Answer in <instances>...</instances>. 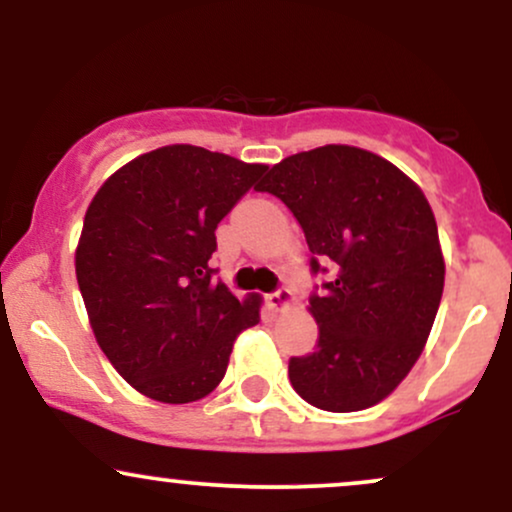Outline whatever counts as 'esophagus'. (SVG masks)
<instances>
[{
	"instance_id": "obj_1",
	"label": "esophagus",
	"mask_w": 512,
	"mask_h": 512,
	"mask_svg": "<svg viewBox=\"0 0 512 512\" xmlns=\"http://www.w3.org/2000/svg\"><path fill=\"white\" fill-rule=\"evenodd\" d=\"M291 303H293V293L289 289H279L267 296V305L272 310H284V308H289Z\"/></svg>"
}]
</instances>
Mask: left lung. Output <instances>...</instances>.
<instances>
[{
  "mask_svg": "<svg viewBox=\"0 0 512 512\" xmlns=\"http://www.w3.org/2000/svg\"><path fill=\"white\" fill-rule=\"evenodd\" d=\"M301 223L313 274H334L310 296L320 337L293 356L289 378L305 402L361 411L407 378L436 320L445 262L431 204L397 166L346 144L301 151L255 187Z\"/></svg>",
  "mask_w": 512,
  "mask_h": 512,
  "instance_id": "1",
  "label": "left lung"
}]
</instances>
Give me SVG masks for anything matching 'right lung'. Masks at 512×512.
I'll return each mask as SVG.
<instances>
[{"label": "right lung", "mask_w": 512, "mask_h": 512, "mask_svg": "<svg viewBox=\"0 0 512 512\" xmlns=\"http://www.w3.org/2000/svg\"><path fill=\"white\" fill-rule=\"evenodd\" d=\"M267 166L173 144L115 170L88 204L76 281L96 342L134 390L163 404L207 397L260 296L214 281L216 226Z\"/></svg>", "instance_id": "right-lung-1"}]
</instances>
